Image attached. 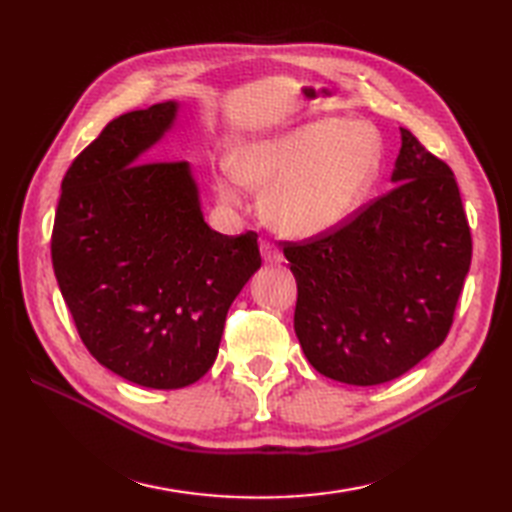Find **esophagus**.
I'll return each mask as SVG.
<instances>
[{
  "instance_id": "obj_1",
  "label": "esophagus",
  "mask_w": 512,
  "mask_h": 512,
  "mask_svg": "<svg viewBox=\"0 0 512 512\" xmlns=\"http://www.w3.org/2000/svg\"><path fill=\"white\" fill-rule=\"evenodd\" d=\"M262 255H264L266 264H281V262H284V255H281V250L273 242H268V239H264V242H262Z\"/></svg>"
}]
</instances>
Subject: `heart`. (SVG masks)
<instances>
[{"instance_id": "b5f03b06", "label": "heart", "mask_w": 512, "mask_h": 512, "mask_svg": "<svg viewBox=\"0 0 512 512\" xmlns=\"http://www.w3.org/2000/svg\"><path fill=\"white\" fill-rule=\"evenodd\" d=\"M380 140L365 123L319 118L244 145L215 173V191L239 202V182L268 189L262 209L277 231L310 237L345 222L378 176Z\"/></svg>"}]
</instances>
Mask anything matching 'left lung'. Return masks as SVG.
Instances as JSON below:
<instances>
[{
  "label": "left lung",
  "instance_id": "8db88e82",
  "mask_svg": "<svg viewBox=\"0 0 512 512\" xmlns=\"http://www.w3.org/2000/svg\"><path fill=\"white\" fill-rule=\"evenodd\" d=\"M400 136L394 189L330 231L284 242L303 354L347 385L387 383L440 347L471 266L451 167L409 129Z\"/></svg>",
  "mask_w": 512,
  "mask_h": 512
}]
</instances>
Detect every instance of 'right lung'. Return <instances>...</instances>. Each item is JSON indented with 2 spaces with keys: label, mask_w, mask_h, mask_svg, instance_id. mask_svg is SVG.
Masks as SVG:
<instances>
[{
  "label": "right lung",
  "mask_w": 512,
  "mask_h": 512,
  "mask_svg": "<svg viewBox=\"0 0 512 512\" xmlns=\"http://www.w3.org/2000/svg\"><path fill=\"white\" fill-rule=\"evenodd\" d=\"M178 103L127 112L65 171L52 266L83 345L103 367L178 389L215 363L226 312L262 266L257 233L222 235L182 160H145Z\"/></svg>",
  "instance_id": "add662e5"
}]
</instances>
